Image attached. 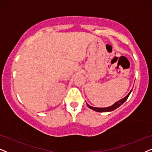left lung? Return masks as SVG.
Masks as SVG:
<instances>
[{
	"label": "left lung",
	"instance_id": "8db88e82",
	"mask_svg": "<svg viewBox=\"0 0 152 152\" xmlns=\"http://www.w3.org/2000/svg\"><path fill=\"white\" fill-rule=\"evenodd\" d=\"M132 92V90H130V92L126 96V97H124V98L120 99L119 101H117L116 102H115L114 104L111 105V106L109 107H105V108H99V107H91L88 104L86 103V104H87V106L89 107L90 109H93V111H97V112H108V111H114L115 109L118 108L121 106V105H122L123 104H124L125 102L127 100V99L128 98V97H129L130 93Z\"/></svg>",
	"mask_w": 152,
	"mask_h": 152
}]
</instances>
